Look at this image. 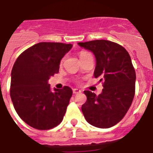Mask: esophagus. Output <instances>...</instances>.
Instances as JSON below:
<instances>
[{
	"instance_id": "1",
	"label": "esophagus",
	"mask_w": 153,
	"mask_h": 153,
	"mask_svg": "<svg viewBox=\"0 0 153 153\" xmlns=\"http://www.w3.org/2000/svg\"><path fill=\"white\" fill-rule=\"evenodd\" d=\"M80 93H82V90H81V89H77V88H74V89H73V94H80Z\"/></svg>"
}]
</instances>
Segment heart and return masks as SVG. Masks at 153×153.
<instances>
[{
    "label": "heart",
    "mask_w": 153,
    "mask_h": 153,
    "mask_svg": "<svg viewBox=\"0 0 153 153\" xmlns=\"http://www.w3.org/2000/svg\"><path fill=\"white\" fill-rule=\"evenodd\" d=\"M85 53H87L86 52H82V53H80V56H83L84 54H85Z\"/></svg>",
    "instance_id": "b5f03b06"
}]
</instances>
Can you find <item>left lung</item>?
<instances>
[{"label":"left lung","instance_id":"obj_1","mask_svg":"<svg viewBox=\"0 0 153 153\" xmlns=\"http://www.w3.org/2000/svg\"><path fill=\"white\" fill-rule=\"evenodd\" d=\"M96 58L94 75L103 81L102 93L97 96L85 90L86 102L82 106L85 120L98 128L117 124L130 108L135 94L136 74L128 52L117 43L107 40L79 42Z\"/></svg>","mask_w":153,"mask_h":153}]
</instances>
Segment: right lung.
<instances>
[{"label": "right lung", "instance_id": "add662e5", "mask_svg": "<svg viewBox=\"0 0 153 153\" xmlns=\"http://www.w3.org/2000/svg\"><path fill=\"white\" fill-rule=\"evenodd\" d=\"M72 46L40 42L25 50L15 62L10 95L19 116L31 127L49 130L64 119L72 89L64 86L52 91L48 81L59 72L60 60Z\"/></svg>", "mask_w": 153, "mask_h": 153}]
</instances>
